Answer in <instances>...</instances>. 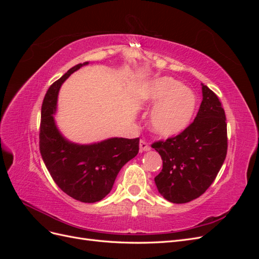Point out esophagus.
<instances>
[{
    "instance_id": "esophagus-1",
    "label": "esophagus",
    "mask_w": 259,
    "mask_h": 259,
    "mask_svg": "<svg viewBox=\"0 0 259 259\" xmlns=\"http://www.w3.org/2000/svg\"><path fill=\"white\" fill-rule=\"evenodd\" d=\"M139 150H140V152L150 151L151 147L149 146V144L146 142V140H140V142H139Z\"/></svg>"
}]
</instances>
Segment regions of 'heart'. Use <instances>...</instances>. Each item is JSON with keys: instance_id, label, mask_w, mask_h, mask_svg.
<instances>
[{"instance_id": "1", "label": "heart", "mask_w": 259, "mask_h": 259, "mask_svg": "<svg viewBox=\"0 0 259 259\" xmlns=\"http://www.w3.org/2000/svg\"><path fill=\"white\" fill-rule=\"evenodd\" d=\"M140 97L146 104L154 106L149 116V127L161 137L183 133L197 112L198 97L194 92L169 76L149 82Z\"/></svg>"}]
</instances>
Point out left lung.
<instances>
[{
  "instance_id": "8db88e82",
  "label": "left lung",
  "mask_w": 259,
  "mask_h": 259,
  "mask_svg": "<svg viewBox=\"0 0 259 259\" xmlns=\"http://www.w3.org/2000/svg\"><path fill=\"white\" fill-rule=\"evenodd\" d=\"M203 99L194 121L179 135L152 145L163 161L154 183L171 203L199 198L214 182L227 154V123L216 94L202 84Z\"/></svg>"
}]
</instances>
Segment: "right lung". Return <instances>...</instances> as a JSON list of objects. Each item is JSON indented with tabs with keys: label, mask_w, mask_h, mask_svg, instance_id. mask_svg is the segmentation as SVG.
<instances>
[{
	"label": "right lung",
	"mask_w": 259,
	"mask_h": 259,
	"mask_svg": "<svg viewBox=\"0 0 259 259\" xmlns=\"http://www.w3.org/2000/svg\"><path fill=\"white\" fill-rule=\"evenodd\" d=\"M86 65L89 61L69 69L46 93L41 111L40 151L46 168L62 191L77 201L94 203L111 191L121 168L137 155L139 138L112 137L80 145L62 136L54 116L60 86Z\"/></svg>",
	"instance_id": "obj_1"
}]
</instances>
